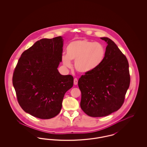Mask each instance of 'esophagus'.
<instances>
[{"label": "esophagus", "mask_w": 147, "mask_h": 147, "mask_svg": "<svg viewBox=\"0 0 147 147\" xmlns=\"http://www.w3.org/2000/svg\"><path fill=\"white\" fill-rule=\"evenodd\" d=\"M78 80L77 78H74V84L75 85H76L78 84Z\"/></svg>", "instance_id": "obj_1"}]
</instances>
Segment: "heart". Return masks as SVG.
<instances>
[{"mask_svg":"<svg viewBox=\"0 0 147 147\" xmlns=\"http://www.w3.org/2000/svg\"><path fill=\"white\" fill-rule=\"evenodd\" d=\"M67 55L62 57L64 67L70 68L71 61H74V68L79 73L89 74L98 69L103 62L106 49L100 43L86 39L70 42L66 49Z\"/></svg>","mask_w":147,"mask_h":147,"instance_id":"b5f03b06","label":"heart"}]
</instances>
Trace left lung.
I'll return each mask as SVG.
<instances>
[{"instance_id":"obj_1","label":"left lung","mask_w":147,"mask_h":147,"mask_svg":"<svg viewBox=\"0 0 147 147\" xmlns=\"http://www.w3.org/2000/svg\"><path fill=\"white\" fill-rule=\"evenodd\" d=\"M100 38L107 44L103 62L78 81L82 92L81 109L93 117L106 116L119 109L130 83L126 56L111 39Z\"/></svg>"}]
</instances>
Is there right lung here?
Listing matches in <instances>:
<instances>
[{
	"instance_id": "1",
	"label": "right lung",
	"mask_w": 147,
	"mask_h": 147,
	"mask_svg": "<svg viewBox=\"0 0 147 147\" xmlns=\"http://www.w3.org/2000/svg\"><path fill=\"white\" fill-rule=\"evenodd\" d=\"M62 36L37 41L21 55L15 69L13 84L18 102L25 112L41 119L57 116L65 93L73 86V77L63 76Z\"/></svg>"
}]
</instances>
